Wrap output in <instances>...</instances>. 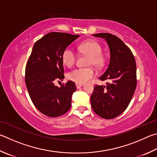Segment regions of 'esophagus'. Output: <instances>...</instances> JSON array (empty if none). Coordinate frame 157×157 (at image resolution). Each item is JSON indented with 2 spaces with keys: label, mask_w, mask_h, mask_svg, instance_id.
Wrapping results in <instances>:
<instances>
[{
  "label": "esophagus",
  "mask_w": 157,
  "mask_h": 157,
  "mask_svg": "<svg viewBox=\"0 0 157 157\" xmlns=\"http://www.w3.org/2000/svg\"><path fill=\"white\" fill-rule=\"evenodd\" d=\"M83 83H76V86L77 88H80L81 87L83 86Z\"/></svg>",
  "instance_id": "34e87169"
}]
</instances>
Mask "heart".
Wrapping results in <instances>:
<instances>
[{
	"label": "heart",
	"mask_w": 157,
	"mask_h": 157,
	"mask_svg": "<svg viewBox=\"0 0 157 157\" xmlns=\"http://www.w3.org/2000/svg\"><path fill=\"white\" fill-rule=\"evenodd\" d=\"M78 49L81 53L89 56L88 65L101 67L104 62L102 53V47L97 41L88 40L82 43L78 46ZM76 53L72 49L67 48L62 54V60L64 64L70 67H72L76 61ZM95 75L94 70L92 67L78 68L71 71L67 74V78L76 83H84L92 78Z\"/></svg>",
	"instance_id": "obj_1"
}]
</instances>
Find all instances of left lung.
Segmentation results:
<instances>
[{
	"label": "left lung",
	"instance_id": "left-lung-1",
	"mask_svg": "<svg viewBox=\"0 0 157 157\" xmlns=\"http://www.w3.org/2000/svg\"><path fill=\"white\" fill-rule=\"evenodd\" d=\"M108 43L110 60L105 72L99 77L108 81L106 86H97L90 97L92 109L98 116L112 119L124 112L136 86V65L130 48L116 36L109 33L93 34Z\"/></svg>",
	"mask_w": 157,
	"mask_h": 157
}]
</instances>
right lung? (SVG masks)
<instances>
[{
	"mask_svg": "<svg viewBox=\"0 0 157 157\" xmlns=\"http://www.w3.org/2000/svg\"><path fill=\"white\" fill-rule=\"evenodd\" d=\"M79 37L67 33L50 32L35 43L25 67V83L30 98L41 113L58 117L70 109L76 87L69 81L59 87L56 81L65 78L62 54Z\"/></svg>",
	"mask_w": 157,
	"mask_h": 157,
	"instance_id": "1",
	"label": "right lung"
}]
</instances>
